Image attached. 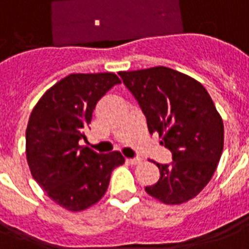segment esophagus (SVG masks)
<instances>
[{"label": "esophagus", "instance_id": "34e87169", "mask_svg": "<svg viewBox=\"0 0 249 249\" xmlns=\"http://www.w3.org/2000/svg\"><path fill=\"white\" fill-rule=\"evenodd\" d=\"M126 163L130 165H137V164L142 163V159H126Z\"/></svg>", "mask_w": 249, "mask_h": 249}]
</instances>
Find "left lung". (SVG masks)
I'll return each instance as SVG.
<instances>
[{
	"label": "left lung",
	"instance_id": "8db88e82",
	"mask_svg": "<svg viewBox=\"0 0 249 249\" xmlns=\"http://www.w3.org/2000/svg\"><path fill=\"white\" fill-rule=\"evenodd\" d=\"M146 116L172 152L170 164H156L159 181L144 187L164 204L193 199L211 181L224 150V123L199 81L172 68L119 72Z\"/></svg>",
	"mask_w": 249,
	"mask_h": 249
}]
</instances>
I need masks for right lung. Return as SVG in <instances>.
Segmentation results:
<instances>
[{
	"mask_svg": "<svg viewBox=\"0 0 249 249\" xmlns=\"http://www.w3.org/2000/svg\"><path fill=\"white\" fill-rule=\"evenodd\" d=\"M115 73H72L40 98L29 116L25 154L35 181L56 204L71 212L102 199L111 173L125 159L119 151L97 154L85 130L98 101L120 84Z\"/></svg>",
	"mask_w": 249,
	"mask_h": 249,
	"instance_id": "right-lung-1",
	"label": "right lung"
}]
</instances>
